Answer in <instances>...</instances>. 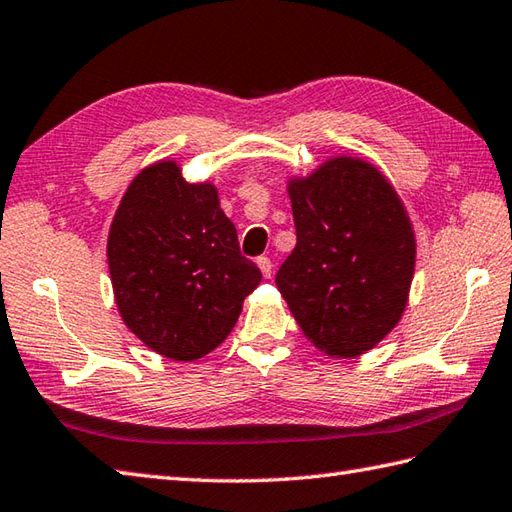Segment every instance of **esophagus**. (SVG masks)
Listing matches in <instances>:
<instances>
[{"label":"esophagus","mask_w":512,"mask_h":512,"mask_svg":"<svg viewBox=\"0 0 512 512\" xmlns=\"http://www.w3.org/2000/svg\"><path fill=\"white\" fill-rule=\"evenodd\" d=\"M257 266H259V270H262V275L268 279L270 275H273V262H270V257H266V255H262V257H257Z\"/></svg>","instance_id":"obj_1"}]
</instances>
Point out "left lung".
Instances as JSON below:
<instances>
[{
	"label": "left lung",
	"instance_id": "8db88e82",
	"mask_svg": "<svg viewBox=\"0 0 512 512\" xmlns=\"http://www.w3.org/2000/svg\"><path fill=\"white\" fill-rule=\"evenodd\" d=\"M297 246L275 284L303 334L330 356H358L400 321L416 239L391 184L354 158L292 180Z\"/></svg>",
	"mask_w": 512,
	"mask_h": 512
}]
</instances>
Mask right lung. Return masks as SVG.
<instances>
[{
	"label": "right lung",
	"instance_id": "1",
	"mask_svg": "<svg viewBox=\"0 0 512 512\" xmlns=\"http://www.w3.org/2000/svg\"><path fill=\"white\" fill-rule=\"evenodd\" d=\"M116 306L151 350L195 361L220 345L262 281L239 253L213 184H189L176 162L129 184L107 239Z\"/></svg>",
	"mask_w": 512,
	"mask_h": 512
}]
</instances>
